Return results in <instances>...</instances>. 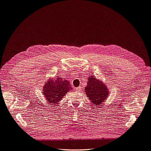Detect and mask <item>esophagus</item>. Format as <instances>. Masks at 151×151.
Returning <instances> with one entry per match:
<instances>
[{"label": "esophagus", "mask_w": 151, "mask_h": 151, "mask_svg": "<svg viewBox=\"0 0 151 151\" xmlns=\"http://www.w3.org/2000/svg\"><path fill=\"white\" fill-rule=\"evenodd\" d=\"M75 90H77V91H81V87H78L75 88Z\"/></svg>", "instance_id": "esophagus-1"}]
</instances>
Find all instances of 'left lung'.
Instances as JSON below:
<instances>
[{
    "instance_id": "obj_1",
    "label": "left lung",
    "mask_w": 151,
    "mask_h": 151,
    "mask_svg": "<svg viewBox=\"0 0 151 151\" xmlns=\"http://www.w3.org/2000/svg\"><path fill=\"white\" fill-rule=\"evenodd\" d=\"M88 79L85 92L93 104L99 106L105 101V99L108 96V88L101 81L97 79L96 77L91 76Z\"/></svg>"
}]
</instances>
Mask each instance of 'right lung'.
I'll return each mask as SVG.
<instances>
[{"mask_svg":"<svg viewBox=\"0 0 151 151\" xmlns=\"http://www.w3.org/2000/svg\"><path fill=\"white\" fill-rule=\"evenodd\" d=\"M70 82L62 79V77H57L49 79L44 86L43 93L50 103L58 104L66 93L72 90Z\"/></svg>","mask_w":151,"mask_h":151,"instance_id":"1","label":"right lung"}]
</instances>
